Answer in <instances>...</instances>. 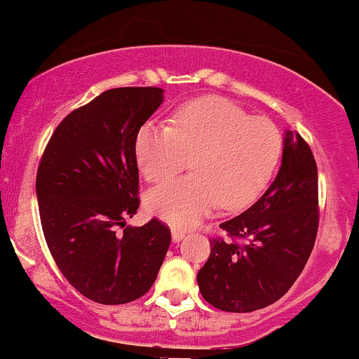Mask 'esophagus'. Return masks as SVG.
Wrapping results in <instances>:
<instances>
[{
	"label": "esophagus",
	"mask_w": 359,
	"mask_h": 359,
	"mask_svg": "<svg viewBox=\"0 0 359 359\" xmlns=\"http://www.w3.org/2000/svg\"><path fill=\"white\" fill-rule=\"evenodd\" d=\"M171 236H172V241H175V243H180V241L183 239L184 236H187V232H184V231H180V229H172V231H171Z\"/></svg>",
	"instance_id": "esophagus-1"
}]
</instances>
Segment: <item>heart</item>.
I'll list each match as a JSON object with an SVG mask.
<instances>
[{
  "label": "heart",
  "instance_id": "obj_1",
  "mask_svg": "<svg viewBox=\"0 0 359 359\" xmlns=\"http://www.w3.org/2000/svg\"><path fill=\"white\" fill-rule=\"evenodd\" d=\"M281 154L271 120L249 116L239 104L205 96L175 111L171 126L144 123L135 159L149 183L175 176L190 158L191 175L149 191L147 208L175 227L190 229L215 207H245L266 188Z\"/></svg>",
  "mask_w": 359,
  "mask_h": 359
}]
</instances>
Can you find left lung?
I'll return each instance as SVG.
<instances>
[{"instance_id": "left-lung-1", "label": "left lung", "mask_w": 359, "mask_h": 359, "mask_svg": "<svg viewBox=\"0 0 359 359\" xmlns=\"http://www.w3.org/2000/svg\"><path fill=\"white\" fill-rule=\"evenodd\" d=\"M196 280L201 297L224 312L275 304L307 264L319 229L317 164L309 144L287 130L281 168L259 200L220 224Z\"/></svg>"}]
</instances>
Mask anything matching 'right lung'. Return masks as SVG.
Masks as SVG:
<instances>
[{
    "instance_id": "right-lung-1",
    "label": "right lung",
    "mask_w": 359,
    "mask_h": 359,
    "mask_svg": "<svg viewBox=\"0 0 359 359\" xmlns=\"http://www.w3.org/2000/svg\"><path fill=\"white\" fill-rule=\"evenodd\" d=\"M161 88H114L72 110L52 134L37 171L46 243L64 278L96 304H128L156 281L171 231L139 208L135 137L163 103Z\"/></svg>"
}]
</instances>
